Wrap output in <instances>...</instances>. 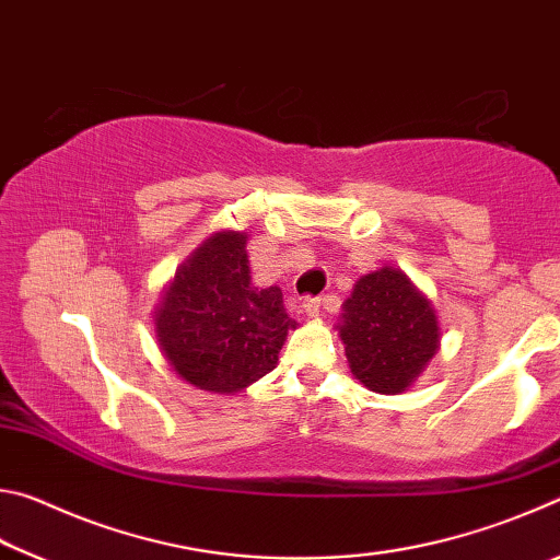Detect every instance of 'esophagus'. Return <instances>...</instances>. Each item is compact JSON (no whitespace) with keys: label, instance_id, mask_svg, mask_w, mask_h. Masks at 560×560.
Wrapping results in <instances>:
<instances>
[{"label":"esophagus","instance_id":"obj_1","mask_svg":"<svg viewBox=\"0 0 560 560\" xmlns=\"http://www.w3.org/2000/svg\"><path fill=\"white\" fill-rule=\"evenodd\" d=\"M303 311H306V316L316 318L320 314V299L318 296H308L303 299Z\"/></svg>","mask_w":560,"mask_h":560}]
</instances>
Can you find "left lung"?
I'll return each instance as SVG.
<instances>
[{
    "label": "left lung",
    "mask_w": 560,
    "mask_h": 560,
    "mask_svg": "<svg viewBox=\"0 0 560 560\" xmlns=\"http://www.w3.org/2000/svg\"><path fill=\"white\" fill-rule=\"evenodd\" d=\"M338 336L355 381L381 395L407 390L440 348L432 301L393 267L355 281Z\"/></svg>",
    "instance_id": "left-lung-1"
}]
</instances>
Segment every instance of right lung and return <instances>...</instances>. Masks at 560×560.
I'll list each match as a JSON object with an SVG mask.
<instances>
[{"instance_id":"obj_1","label":"right lung","mask_w":560,"mask_h":560,"mask_svg":"<svg viewBox=\"0 0 560 560\" xmlns=\"http://www.w3.org/2000/svg\"><path fill=\"white\" fill-rule=\"evenodd\" d=\"M249 273L246 232H217L177 269L155 311L160 350L200 390L234 395L271 373L296 328L281 289L254 287Z\"/></svg>"}]
</instances>
